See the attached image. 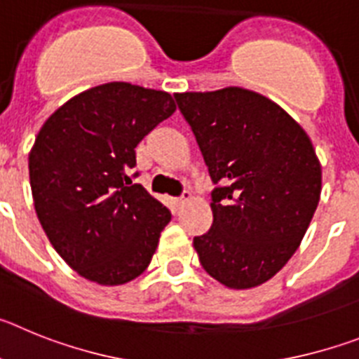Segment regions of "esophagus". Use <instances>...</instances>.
Returning a JSON list of instances; mask_svg holds the SVG:
<instances>
[{
	"label": "esophagus",
	"instance_id": "esophagus-1",
	"mask_svg": "<svg viewBox=\"0 0 359 359\" xmlns=\"http://www.w3.org/2000/svg\"><path fill=\"white\" fill-rule=\"evenodd\" d=\"M190 199H192V192L185 190V192H183V194L177 198V205H180V207H183V205H185V203H189Z\"/></svg>",
	"mask_w": 359,
	"mask_h": 359
}]
</instances>
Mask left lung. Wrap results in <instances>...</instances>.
I'll list each match as a JSON object with an SVG mask.
<instances>
[{
    "instance_id": "1",
    "label": "left lung",
    "mask_w": 359,
    "mask_h": 359,
    "mask_svg": "<svg viewBox=\"0 0 359 359\" xmlns=\"http://www.w3.org/2000/svg\"><path fill=\"white\" fill-rule=\"evenodd\" d=\"M212 182L214 223L194 237L199 262L230 290L277 275L302 243L322 192V165L302 126L237 86L176 93Z\"/></svg>"
}]
</instances>
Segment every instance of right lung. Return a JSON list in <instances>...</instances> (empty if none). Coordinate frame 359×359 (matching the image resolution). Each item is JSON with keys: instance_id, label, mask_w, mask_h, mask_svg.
<instances>
[{"instance_id": "obj_1", "label": "right lung", "mask_w": 359, "mask_h": 359, "mask_svg": "<svg viewBox=\"0 0 359 359\" xmlns=\"http://www.w3.org/2000/svg\"><path fill=\"white\" fill-rule=\"evenodd\" d=\"M174 111L167 91L107 82L69 98L36 136L28 170L37 219L86 280L120 286L151 264L172 215L131 170L136 145Z\"/></svg>"}]
</instances>
